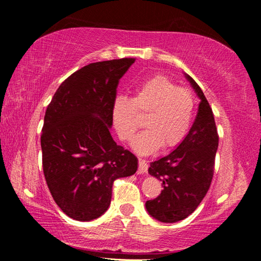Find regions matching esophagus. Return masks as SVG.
I'll list each match as a JSON object with an SVG mask.
<instances>
[{
    "label": "esophagus",
    "mask_w": 261,
    "mask_h": 261,
    "mask_svg": "<svg viewBox=\"0 0 261 261\" xmlns=\"http://www.w3.org/2000/svg\"><path fill=\"white\" fill-rule=\"evenodd\" d=\"M147 173V163L145 160L139 159V167H138V174H145Z\"/></svg>",
    "instance_id": "1"
}]
</instances>
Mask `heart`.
<instances>
[{
	"mask_svg": "<svg viewBox=\"0 0 261 261\" xmlns=\"http://www.w3.org/2000/svg\"><path fill=\"white\" fill-rule=\"evenodd\" d=\"M194 100L191 92L166 76L156 74L136 87L131 99L118 96L112 107V117L118 136L131 140L141 125L140 115H146L145 126L132 141V148L141 155L161 148L177 146L191 126Z\"/></svg>",
	"mask_w": 261,
	"mask_h": 261,
	"instance_id": "obj_1",
	"label": "heart"
}]
</instances>
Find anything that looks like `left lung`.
I'll return each instance as SVG.
<instances>
[{"label": "left lung", "instance_id": "8db88e82", "mask_svg": "<svg viewBox=\"0 0 261 261\" xmlns=\"http://www.w3.org/2000/svg\"><path fill=\"white\" fill-rule=\"evenodd\" d=\"M200 99L196 120L176 149L151 163L148 174L160 179V196L147 200L148 214L160 222L174 223L192 214L204 199L214 173L219 146L214 115L199 85L185 73Z\"/></svg>", "mask_w": 261, "mask_h": 261}]
</instances>
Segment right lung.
Returning a JSON list of instances; mask_svg holds the SVG:
<instances>
[{
	"label": "right lung",
	"instance_id": "right-lung-1",
	"mask_svg": "<svg viewBox=\"0 0 261 261\" xmlns=\"http://www.w3.org/2000/svg\"><path fill=\"white\" fill-rule=\"evenodd\" d=\"M134 63L135 59H120L79 69L47 107L43 174L57 206L73 220L100 218L110 205L114 180L138 168L137 158L110 135L118 82Z\"/></svg>",
	"mask_w": 261,
	"mask_h": 261
}]
</instances>
